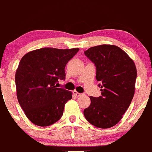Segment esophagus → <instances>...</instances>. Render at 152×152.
<instances>
[{"label": "esophagus", "mask_w": 152, "mask_h": 152, "mask_svg": "<svg viewBox=\"0 0 152 152\" xmlns=\"http://www.w3.org/2000/svg\"><path fill=\"white\" fill-rule=\"evenodd\" d=\"M73 95H75V96H76V97H79V96H81V95H82V94L79 93V92H78L77 91H76V90L73 91Z\"/></svg>", "instance_id": "1"}]
</instances>
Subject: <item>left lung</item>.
I'll use <instances>...</instances> for the list:
<instances>
[{"label":"left lung","mask_w":152,"mask_h":152,"mask_svg":"<svg viewBox=\"0 0 152 152\" xmlns=\"http://www.w3.org/2000/svg\"><path fill=\"white\" fill-rule=\"evenodd\" d=\"M96 66L101 96H90L84 110L86 119L99 128H110L122 119L135 94L137 70L133 60L115 45L102 44L84 52Z\"/></svg>","instance_id":"8db88e82"}]
</instances>
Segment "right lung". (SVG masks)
Wrapping results in <instances>:
<instances>
[{
	"label": "right lung",
	"mask_w": 152,
	"mask_h": 152,
	"mask_svg": "<svg viewBox=\"0 0 152 152\" xmlns=\"http://www.w3.org/2000/svg\"><path fill=\"white\" fill-rule=\"evenodd\" d=\"M79 49L41 48L22 57L15 74L17 97L28 119L36 125H52L62 117L72 92L57 88L65 68Z\"/></svg>",
	"instance_id": "obj_1"
}]
</instances>
